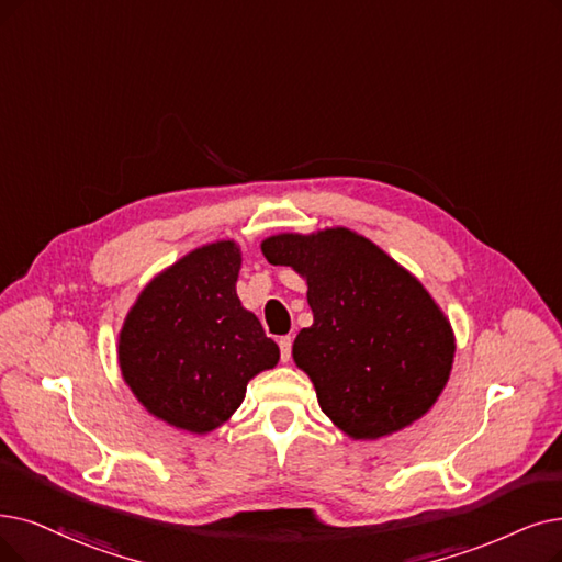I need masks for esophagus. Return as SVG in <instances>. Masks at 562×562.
Segmentation results:
<instances>
[{
	"label": "esophagus",
	"instance_id": "esophagus-1",
	"mask_svg": "<svg viewBox=\"0 0 562 562\" xmlns=\"http://www.w3.org/2000/svg\"><path fill=\"white\" fill-rule=\"evenodd\" d=\"M279 348H281V359H283V362H288L290 350H293V339H290V336H281Z\"/></svg>",
	"mask_w": 562,
	"mask_h": 562
}]
</instances>
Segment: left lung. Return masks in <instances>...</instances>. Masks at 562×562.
<instances>
[{
    "mask_svg": "<svg viewBox=\"0 0 562 562\" xmlns=\"http://www.w3.org/2000/svg\"><path fill=\"white\" fill-rule=\"evenodd\" d=\"M267 262L306 281L313 325L293 344L323 413L352 440L406 429L434 408L454 364L450 321L417 277L350 228L262 239Z\"/></svg>",
    "mask_w": 562,
    "mask_h": 562,
    "instance_id": "8db88e82",
    "label": "left lung"
}]
</instances>
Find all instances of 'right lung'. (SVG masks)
I'll list each match as a JSON object with an SVG mask.
<instances>
[{"mask_svg":"<svg viewBox=\"0 0 562 562\" xmlns=\"http://www.w3.org/2000/svg\"><path fill=\"white\" fill-rule=\"evenodd\" d=\"M239 267L233 239L193 249L143 288L120 329L124 383L175 429H218L249 380L279 362V346L237 297Z\"/></svg>","mask_w":562,"mask_h":562,"instance_id":"right-lung-1","label":"right lung"}]
</instances>
